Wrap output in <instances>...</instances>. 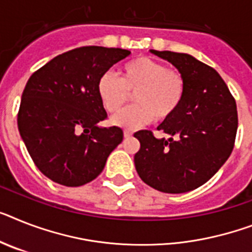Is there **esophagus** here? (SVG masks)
Listing matches in <instances>:
<instances>
[{
    "mask_svg": "<svg viewBox=\"0 0 252 252\" xmlns=\"http://www.w3.org/2000/svg\"><path fill=\"white\" fill-rule=\"evenodd\" d=\"M124 136H125V138H131V136H132V131L127 130V128H126V130L124 131Z\"/></svg>",
    "mask_w": 252,
    "mask_h": 252,
    "instance_id": "34e87169",
    "label": "esophagus"
}]
</instances>
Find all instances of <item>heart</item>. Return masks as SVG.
Returning <instances> with one entry per match:
<instances>
[{"mask_svg":"<svg viewBox=\"0 0 252 252\" xmlns=\"http://www.w3.org/2000/svg\"><path fill=\"white\" fill-rule=\"evenodd\" d=\"M120 78L105 72L97 81V95L108 113H118L135 93L136 104L112 120L121 127L136 128L156 117L167 120L178 111L186 95V78L178 69L167 68L163 63L138 56L122 64Z\"/></svg>","mask_w":252,"mask_h":252,"instance_id":"heart-1","label":"heart"}]
</instances>
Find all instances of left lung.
I'll return each instance as SVG.
<instances>
[{
  "label": "left lung",
  "mask_w": 252,
  "mask_h": 252,
  "mask_svg": "<svg viewBox=\"0 0 252 252\" xmlns=\"http://www.w3.org/2000/svg\"><path fill=\"white\" fill-rule=\"evenodd\" d=\"M151 53L182 72L186 95L178 111L157 127L168 138L157 139L149 130L135 132L140 141L135 168L145 184L159 192L186 193L213 178L233 151L236 100L220 74L192 55Z\"/></svg>",
  "instance_id": "8db88e82"
}]
</instances>
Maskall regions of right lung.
<instances>
[{
  "label": "right lung",
  "instance_id": "right-lung-1",
  "mask_svg": "<svg viewBox=\"0 0 252 252\" xmlns=\"http://www.w3.org/2000/svg\"><path fill=\"white\" fill-rule=\"evenodd\" d=\"M128 50L85 46L55 56L29 77L18 113V128L31 158L43 175L65 187L96 178L124 139L107 118L97 81Z\"/></svg>",
  "mask_w": 252,
  "mask_h": 252
}]
</instances>
